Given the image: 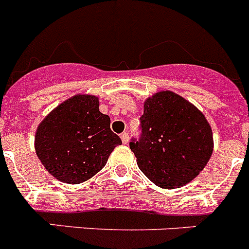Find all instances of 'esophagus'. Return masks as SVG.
<instances>
[{"mask_svg": "<svg viewBox=\"0 0 249 249\" xmlns=\"http://www.w3.org/2000/svg\"><path fill=\"white\" fill-rule=\"evenodd\" d=\"M121 140H122V142L124 144L128 143V141H129V135H128V133H127V132L122 133V135H121Z\"/></svg>", "mask_w": 249, "mask_h": 249, "instance_id": "1", "label": "esophagus"}]
</instances>
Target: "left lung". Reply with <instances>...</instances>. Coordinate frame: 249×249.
Masks as SVG:
<instances>
[{
  "instance_id": "left-lung-1",
  "label": "left lung",
  "mask_w": 249,
  "mask_h": 249,
  "mask_svg": "<svg viewBox=\"0 0 249 249\" xmlns=\"http://www.w3.org/2000/svg\"><path fill=\"white\" fill-rule=\"evenodd\" d=\"M143 107L140 140L129 142L140 169L162 188L190 183L212 156L210 123L196 106L171 91L157 92Z\"/></svg>"
}]
</instances>
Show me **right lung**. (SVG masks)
I'll return each mask as SVG.
<instances>
[{"label":"right lung","mask_w":249,"mask_h":249,"mask_svg":"<svg viewBox=\"0 0 249 249\" xmlns=\"http://www.w3.org/2000/svg\"><path fill=\"white\" fill-rule=\"evenodd\" d=\"M92 94H76L58 105L39 123L35 149L45 168L58 181L82 183L106 166L122 143L111 131V120L100 112Z\"/></svg>","instance_id":"obj_1"}]
</instances>
